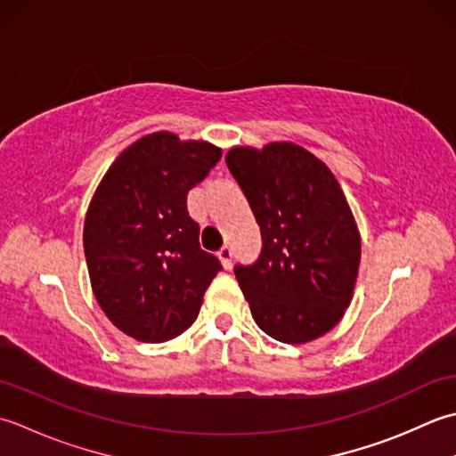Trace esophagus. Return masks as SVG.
I'll use <instances>...</instances> for the list:
<instances>
[{"label":"esophagus","mask_w":456,"mask_h":456,"mask_svg":"<svg viewBox=\"0 0 456 456\" xmlns=\"http://www.w3.org/2000/svg\"><path fill=\"white\" fill-rule=\"evenodd\" d=\"M218 257H220V262H222V265H224V269H230L232 267V248L230 246H224L218 252Z\"/></svg>","instance_id":"obj_1"}]
</instances>
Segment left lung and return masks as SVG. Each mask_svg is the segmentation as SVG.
<instances>
[{
  "mask_svg": "<svg viewBox=\"0 0 456 456\" xmlns=\"http://www.w3.org/2000/svg\"><path fill=\"white\" fill-rule=\"evenodd\" d=\"M226 165L262 232V252L234 273L269 337L303 345L337 324L352 301L360 234L330 169L295 143L234 147Z\"/></svg>",
  "mask_w": 456,
  "mask_h": 456,
  "instance_id": "1",
  "label": "left lung"
}]
</instances>
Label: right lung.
<instances>
[{
	"mask_svg": "<svg viewBox=\"0 0 456 456\" xmlns=\"http://www.w3.org/2000/svg\"><path fill=\"white\" fill-rule=\"evenodd\" d=\"M222 157L169 132L129 145L98 184L85 222L92 291L116 327L142 342L179 337L222 269L204 252L187 194Z\"/></svg>",
	"mask_w": 456,
	"mask_h": 456,
	"instance_id": "right-lung-1",
	"label": "right lung"
}]
</instances>
